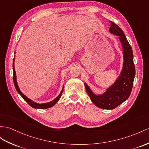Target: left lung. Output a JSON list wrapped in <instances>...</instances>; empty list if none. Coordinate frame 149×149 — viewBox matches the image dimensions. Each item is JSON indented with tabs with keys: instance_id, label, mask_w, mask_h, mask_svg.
<instances>
[{
	"instance_id": "left-lung-1",
	"label": "left lung",
	"mask_w": 149,
	"mask_h": 149,
	"mask_svg": "<svg viewBox=\"0 0 149 149\" xmlns=\"http://www.w3.org/2000/svg\"><path fill=\"white\" fill-rule=\"evenodd\" d=\"M111 33L117 35L123 49V66L118 78L103 94L95 95L85 83L86 91L96 106L104 109H113L128 99L132 92L135 76L132 47L129 44L123 30L116 24L109 21Z\"/></svg>"
}]
</instances>
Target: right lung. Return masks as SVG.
<instances>
[{
    "label": "right lung",
    "instance_id": "obj_1",
    "mask_svg": "<svg viewBox=\"0 0 149 149\" xmlns=\"http://www.w3.org/2000/svg\"><path fill=\"white\" fill-rule=\"evenodd\" d=\"M14 58L13 59V82H14V85L15 86V88L17 90V92L19 93V95L23 97V99L26 101V102L30 105V106L32 107L35 108V109H47V108H50L52 107L53 106H54L57 102L58 100L60 99V98L62 95V93L63 92V88L62 91L61 92L60 94L59 95H58L55 99H54L53 100L50 101L49 102H47V103H44V104H38V103H36L33 101L30 100V99H28V98L25 96L24 94L20 91V90L19 88V86L17 85V83L16 81V71H15V69H14Z\"/></svg>",
    "mask_w": 149,
    "mask_h": 149
}]
</instances>
